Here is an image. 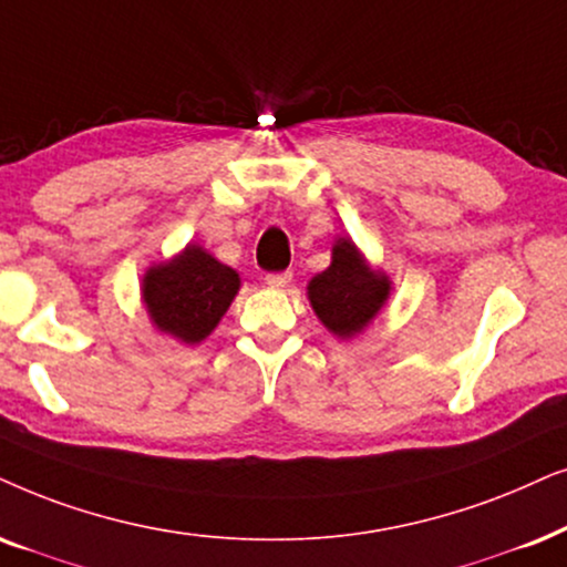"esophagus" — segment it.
Listing matches in <instances>:
<instances>
[{
	"mask_svg": "<svg viewBox=\"0 0 567 567\" xmlns=\"http://www.w3.org/2000/svg\"><path fill=\"white\" fill-rule=\"evenodd\" d=\"M266 284L270 289H284V286L291 284V274L289 270H278V274H268L266 276Z\"/></svg>",
	"mask_w": 567,
	"mask_h": 567,
	"instance_id": "1",
	"label": "esophagus"
}]
</instances>
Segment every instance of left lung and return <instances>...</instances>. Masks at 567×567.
<instances>
[{"instance_id":"1","label":"left lung","mask_w":567,"mask_h":567,"mask_svg":"<svg viewBox=\"0 0 567 567\" xmlns=\"http://www.w3.org/2000/svg\"><path fill=\"white\" fill-rule=\"evenodd\" d=\"M307 293L322 326L336 336L349 338L380 312L391 293V281L367 268L359 249L349 239H338L333 245V262L312 278Z\"/></svg>"}]
</instances>
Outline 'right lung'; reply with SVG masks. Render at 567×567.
I'll return each mask as SVG.
<instances>
[{
    "instance_id": "add662e5",
    "label": "right lung",
    "mask_w": 567,
    "mask_h": 567,
    "mask_svg": "<svg viewBox=\"0 0 567 567\" xmlns=\"http://www.w3.org/2000/svg\"><path fill=\"white\" fill-rule=\"evenodd\" d=\"M237 291V270L197 245H189L172 262L151 268L143 281L151 320L185 343H200L210 336Z\"/></svg>"
}]
</instances>
